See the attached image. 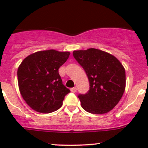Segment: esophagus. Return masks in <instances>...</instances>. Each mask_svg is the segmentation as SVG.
Wrapping results in <instances>:
<instances>
[{
  "label": "esophagus",
  "instance_id": "34e87169",
  "mask_svg": "<svg viewBox=\"0 0 148 148\" xmlns=\"http://www.w3.org/2000/svg\"><path fill=\"white\" fill-rule=\"evenodd\" d=\"M70 90H71V92H73V93H75V92H77V88H76V87L71 88V89H70Z\"/></svg>",
  "mask_w": 148,
  "mask_h": 148
}]
</instances>
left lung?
<instances>
[{"mask_svg":"<svg viewBox=\"0 0 148 148\" xmlns=\"http://www.w3.org/2000/svg\"><path fill=\"white\" fill-rule=\"evenodd\" d=\"M73 56L84 69L89 82L87 93L78 96L82 108L96 114L110 112L125 92L124 66L113 55L93 48L74 51Z\"/></svg>","mask_w":148,"mask_h":148,"instance_id":"left-lung-1","label":"left lung"}]
</instances>
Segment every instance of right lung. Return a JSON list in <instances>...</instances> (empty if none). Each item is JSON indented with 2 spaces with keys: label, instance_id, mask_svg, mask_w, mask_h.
I'll use <instances>...</instances> for the list:
<instances>
[{
  "label": "right lung",
  "instance_id": "1",
  "mask_svg": "<svg viewBox=\"0 0 148 148\" xmlns=\"http://www.w3.org/2000/svg\"><path fill=\"white\" fill-rule=\"evenodd\" d=\"M69 51H40L23 59L18 69L22 97L38 112L50 113L60 108L70 90L62 83L59 69L66 62Z\"/></svg>",
  "mask_w": 148,
  "mask_h": 148
}]
</instances>
